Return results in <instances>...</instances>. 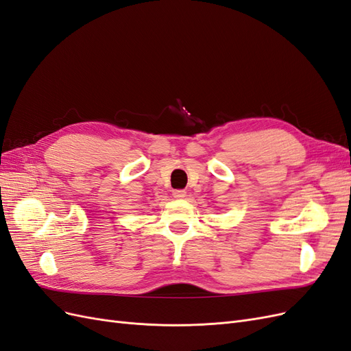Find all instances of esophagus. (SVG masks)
<instances>
[{
  "instance_id": "esophagus-1",
  "label": "esophagus",
  "mask_w": 351,
  "mask_h": 351,
  "mask_svg": "<svg viewBox=\"0 0 351 351\" xmlns=\"http://www.w3.org/2000/svg\"><path fill=\"white\" fill-rule=\"evenodd\" d=\"M173 195H174V197H177V199L186 197V192H184V190H182V189H180V190H174Z\"/></svg>"
}]
</instances>
